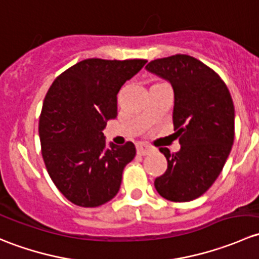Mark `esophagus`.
I'll list each match as a JSON object with an SVG mask.
<instances>
[{
  "label": "esophagus",
  "instance_id": "obj_1",
  "mask_svg": "<svg viewBox=\"0 0 259 259\" xmlns=\"http://www.w3.org/2000/svg\"><path fill=\"white\" fill-rule=\"evenodd\" d=\"M137 150H138V153L140 154V155H148V154H150L151 151L154 150V149L151 148L150 145L144 144V143H138Z\"/></svg>",
  "mask_w": 259,
  "mask_h": 259
}]
</instances>
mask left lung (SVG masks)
<instances>
[{"instance_id":"obj_1","label":"left lung","mask_w":259,"mask_h":259,"mask_svg":"<svg viewBox=\"0 0 259 259\" xmlns=\"http://www.w3.org/2000/svg\"><path fill=\"white\" fill-rule=\"evenodd\" d=\"M148 71L169 81L174 90L173 122L180 150H159L168 169L154 182L171 202H190L204 194L221 174L234 140V105L215 71L189 55L156 59Z\"/></svg>"}]
</instances>
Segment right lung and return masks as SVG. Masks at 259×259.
<instances>
[{
  "label": "right lung",
  "instance_id": "add662e5",
  "mask_svg": "<svg viewBox=\"0 0 259 259\" xmlns=\"http://www.w3.org/2000/svg\"><path fill=\"white\" fill-rule=\"evenodd\" d=\"M146 60L86 59L55 79L38 122L41 153L50 178L79 207L105 204L117 194L125 165L137 150L132 142L106 146L103 130L117 116L120 88Z\"/></svg>",
  "mask_w": 259,
  "mask_h": 259
}]
</instances>
